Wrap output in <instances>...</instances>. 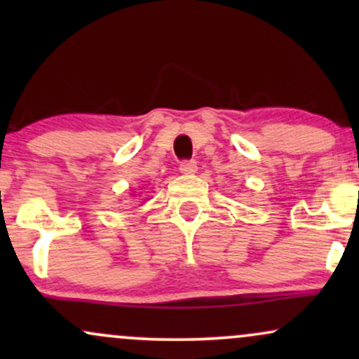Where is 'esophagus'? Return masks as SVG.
<instances>
[{"mask_svg":"<svg viewBox=\"0 0 359 359\" xmlns=\"http://www.w3.org/2000/svg\"><path fill=\"white\" fill-rule=\"evenodd\" d=\"M196 170H197L196 160H182V162H180V172H182V174H194Z\"/></svg>","mask_w":359,"mask_h":359,"instance_id":"34e87169","label":"esophagus"}]
</instances>
